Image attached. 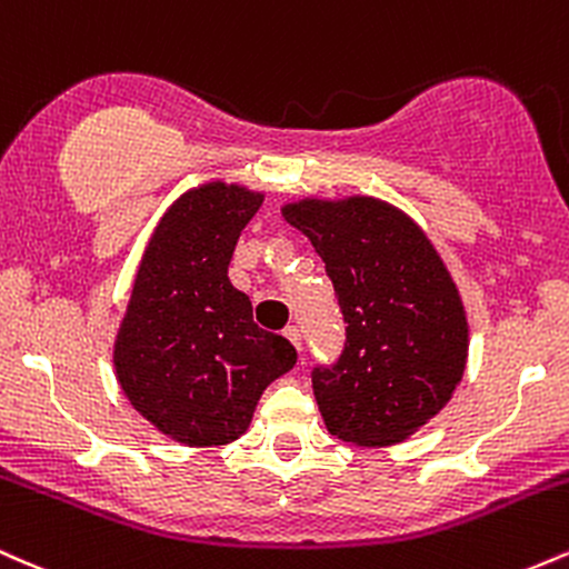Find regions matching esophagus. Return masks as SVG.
<instances>
[{"mask_svg":"<svg viewBox=\"0 0 569 569\" xmlns=\"http://www.w3.org/2000/svg\"><path fill=\"white\" fill-rule=\"evenodd\" d=\"M283 337L289 339V342L293 345V348L302 350V331H299L297 326H286V329H283Z\"/></svg>","mask_w":569,"mask_h":569,"instance_id":"34e87169","label":"esophagus"}]
</instances>
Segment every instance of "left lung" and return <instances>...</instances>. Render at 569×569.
Instances as JSON below:
<instances>
[{
    "mask_svg": "<svg viewBox=\"0 0 569 569\" xmlns=\"http://www.w3.org/2000/svg\"><path fill=\"white\" fill-rule=\"evenodd\" d=\"M323 259L342 310L345 348L312 369L326 428L361 447L403 441L439 415L462 380L468 321L426 232L375 198L283 208Z\"/></svg>",
    "mask_w": 569,
    "mask_h": 569,
    "instance_id": "8db88e82",
    "label": "left lung"
}]
</instances>
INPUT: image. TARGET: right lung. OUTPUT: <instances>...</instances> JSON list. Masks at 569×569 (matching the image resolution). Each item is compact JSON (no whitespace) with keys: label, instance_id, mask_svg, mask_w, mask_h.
<instances>
[{"label":"right lung","instance_id":"add662e5","mask_svg":"<svg viewBox=\"0 0 569 569\" xmlns=\"http://www.w3.org/2000/svg\"><path fill=\"white\" fill-rule=\"evenodd\" d=\"M262 200L224 181L181 194L143 251L117 335L122 393L187 447L243 436L267 385L297 363L289 339L259 329L251 299L227 278L240 232Z\"/></svg>","mask_w":569,"mask_h":569}]
</instances>
